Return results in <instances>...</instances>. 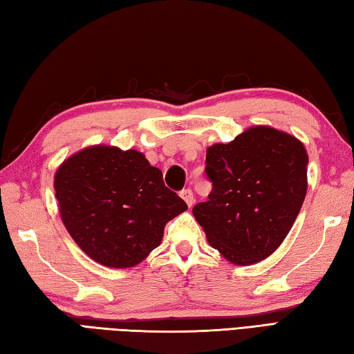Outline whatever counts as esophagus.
Wrapping results in <instances>:
<instances>
[{"label":"esophagus","instance_id":"esophagus-1","mask_svg":"<svg viewBox=\"0 0 354 354\" xmlns=\"http://www.w3.org/2000/svg\"><path fill=\"white\" fill-rule=\"evenodd\" d=\"M181 198L185 201V204L189 205L190 208L193 207V204H194V196H193V192H192L190 189L183 190V192H181Z\"/></svg>","mask_w":354,"mask_h":354}]
</instances>
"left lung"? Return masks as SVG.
Here are the masks:
<instances>
[{
  "label": "left lung",
  "mask_w": 354,
  "mask_h": 354,
  "mask_svg": "<svg viewBox=\"0 0 354 354\" xmlns=\"http://www.w3.org/2000/svg\"><path fill=\"white\" fill-rule=\"evenodd\" d=\"M213 190L193 207L208 243L232 265L268 259L283 243L307 193L304 145L270 126H251L207 149Z\"/></svg>",
  "instance_id": "1"
}]
</instances>
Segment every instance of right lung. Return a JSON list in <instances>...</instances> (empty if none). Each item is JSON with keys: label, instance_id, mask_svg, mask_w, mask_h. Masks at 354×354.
<instances>
[{"label": "right lung", "instance_id": "add662e5", "mask_svg": "<svg viewBox=\"0 0 354 354\" xmlns=\"http://www.w3.org/2000/svg\"><path fill=\"white\" fill-rule=\"evenodd\" d=\"M59 213L74 242L103 266L123 269L160 246L165 223L185 202L162 181V171L138 150L94 145L55 173Z\"/></svg>", "mask_w": 354, "mask_h": 354}]
</instances>
